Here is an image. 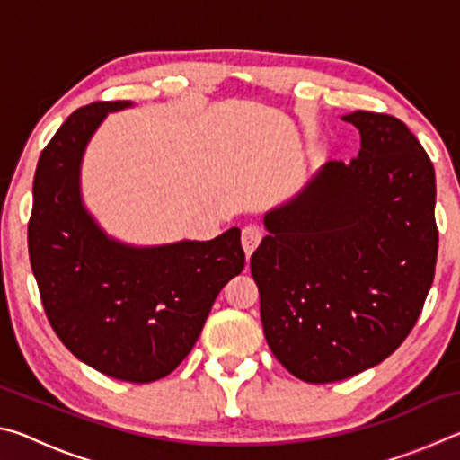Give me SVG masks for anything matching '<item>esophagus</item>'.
Instances as JSON below:
<instances>
[{
	"instance_id": "1",
	"label": "esophagus",
	"mask_w": 460,
	"mask_h": 460,
	"mask_svg": "<svg viewBox=\"0 0 460 460\" xmlns=\"http://www.w3.org/2000/svg\"><path fill=\"white\" fill-rule=\"evenodd\" d=\"M261 237H263L261 227H258V225H247V227L241 231V245H243V252L247 255H252L255 252V247L260 245Z\"/></svg>"
}]
</instances>
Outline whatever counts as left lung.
<instances>
[{
	"label": "left lung",
	"mask_w": 460,
	"mask_h": 460,
	"mask_svg": "<svg viewBox=\"0 0 460 460\" xmlns=\"http://www.w3.org/2000/svg\"><path fill=\"white\" fill-rule=\"evenodd\" d=\"M361 150L331 160L298 197L266 215L252 255L263 334L284 367L331 384L387 359L430 292L434 166L398 118L355 111Z\"/></svg>",
	"instance_id": "left-lung-1"
}]
</instances>
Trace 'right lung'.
<instances>
[{
	"label": "right lung",
	"instance_id": "right-lung-1",
	"mask_svg": "<svg viewBox=\"0 0 460 460\" xmlns=\"http://www.w3.org/2000/svg\"><path fill=\"white\" fill-rule=\"evenodd\" d=\"M91 103L62 123L34 174L28 249L44 313L68 351L109 377L150 384L197 342L217 294L241 274L233 227L211 241L134 247L107 237L81 199L84 147L109 111Z\"/></svg>",
	"mask_w": 460,
	"mask_h": 460
}]
</instances>
